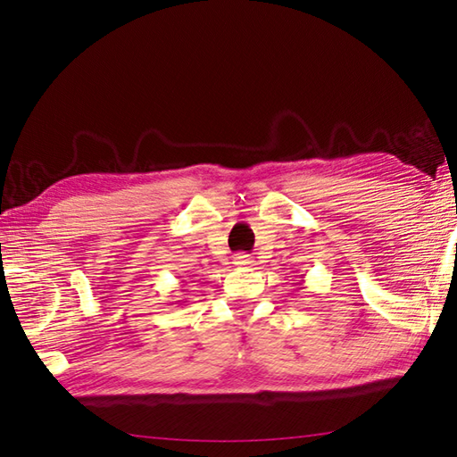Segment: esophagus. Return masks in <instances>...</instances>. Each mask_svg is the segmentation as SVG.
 <instances>
[{
    "label": "esophagus",
    "instance_id": "obj_1",
    "mask_svg": "<svg viewBox=\"0 0 457 457\" xmlns=\"http://www.w3.org/2000/svg\"><path fill=\"white\" fill-rule=\"evenodd\" d=\"M234 263L237 265V267H251L255 263L253 259H251L249 255H244V253H239V255H236V259H234Z\"/></svg>",
    "mask_w": 457,
    "mask_h": 457
}]
</instances>
